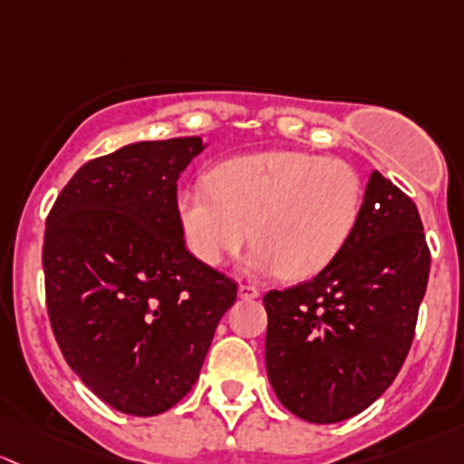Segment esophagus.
<instances>
[{"instance_id": "34e87169", "label": "esophagus", "mask_w": 464, "mask_h": 464, "mask_svg": "<svg viewBox=\"0 0 464 464\" xmlns=\"http://www.w3.org/2000/svg\"><path fill=\"white\" fill-rule=\"evenodd\" d=\"M259 295H261V290L256 288V285H250V284L238 285V297L241 299H256Z\"/></svg>"}]
</instances>
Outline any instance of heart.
I'll list each match as a JSON object with an SVG mask.
<instances>
[{"instance_id":"b5f03b06","label":"heart","mask_w":464,"mask_h":464,"mask_svg":"<svg viewBox=\"0 0 464 464\" xmlns=\"http://www.w3.org/2000/svg\"><path fill=\"white\" fill-rule=\"evenodd\" d=\"M362 203L364 185L346 160L275 150L218 162L209 185L180 189L176 217L203 266H221L250 238L252 270L299 281L335 261Z\"/></svg>"}]
</instances>
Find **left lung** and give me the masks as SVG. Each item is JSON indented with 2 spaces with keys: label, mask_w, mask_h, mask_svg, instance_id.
<instances>
[{
  "label": "left lung",
  "mask_w": 464,
  "mask_h": 464,
  "mask_svg": "<svg viewBox=\"0 0 464 464\" xmlns=\"http://www.w3.org/2000/svg\"><path fill=\"white\" fill-rule=\"evenodd\" d=\"M429 266L418 208L373 171L335 261L310 281L266 293V369L279 402L314 424L369 409L407 360Z\"/></svg>",
  "instance_id": "left-lung-1"
}]
</instances>
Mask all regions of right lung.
<instances>
[{"instance_id":"right-lung-1","label":"right lung","mask_w":464,"mask_h":464,"mask_svg":"<svg viewBox=\"0 0 464 464\" xmlns=\"http://www.w3.org/2000/svg\"><path fill=\"white\" fill-rule=\"evenodd\" d=\"M203 138L142 140L75 171L46 218L42 266L66 364L121 413L159 415L192 391L237 284L188 252L179 179Z\"/></svg>"}]
</instances>
